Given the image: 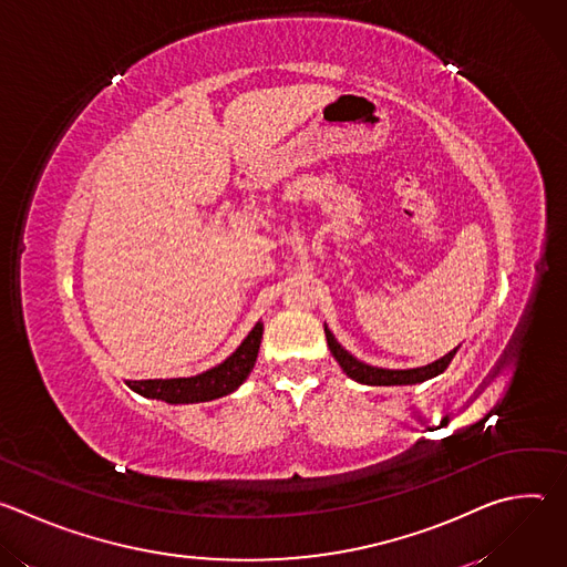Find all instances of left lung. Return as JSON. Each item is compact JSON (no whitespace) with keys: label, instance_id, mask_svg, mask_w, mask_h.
<instances>
[{"label":"left lung","instance_id":"obj_1","mask_svg":"<svg viewBox=\"0 0 567 567\" xmlns=\"http://www.w3.org/2000/svg\"><path fill=\"white\" fill-rule=\"evenodd\" d=\"M326 339H328V346H330V352L334 354V359L339 361V365L343 368V372L359 381V383H365V385H413V383H422L426 379H433L437 374H442L449 363L453 361L455 350H451L449 354H444L442 359L429 363V365H422V368H411V370H385V368H374V365H368L359 359H354L337 339L334 334L328 330L326 326Z\"/></svg>","mask_w":567,"mask_h":567}]
</instances>
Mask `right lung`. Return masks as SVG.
Returning <instances> with one entry per match:
<instances>
[{
    "instance_id": "1",
    "label": "right lung",
    "mask_w": 567,
    "mask_h": 567,
    "mask_svg": "<svg viewBox=\"0 0 567 567\" xmlns=\"http://www.w3.org/2000/svg\"><path fill=\"white\" fill-rule=\"evenodd\" d=\"M262 330H265L262 322L258 320L256 328L249 332V337L239 343V348L224 363L202 374L179 377V379L127 381V385L147 399H161L166 403H199V401H213L224 394H230L251 374L258 359Z\"/></svg>"
}]
</instances>
